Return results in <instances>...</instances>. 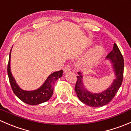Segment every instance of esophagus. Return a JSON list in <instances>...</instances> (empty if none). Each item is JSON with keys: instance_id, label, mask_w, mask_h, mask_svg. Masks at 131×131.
I'll return each mask as SVG.
<instances>
[{"instance_id": "obj_1", "label": "esophagus", "mask_w": 131, "mask_h": 131, "mask_svg": "<svg viewBox=\"0 0 131 131\" xmlns=\"http://www.w3.org/2000/svg\"><path fill=\"white\" fill-rule=\"evenodd\" d=\"M70 70H71V67L70 64H67V65L64 67V68H63V70H64V73H67V72H69Z\"/></svg>"}]
</instances>
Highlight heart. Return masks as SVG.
Returning a JSON list of instances; mask_svg holds the SVG:
<instances>
[{"label":"heart","mask_w":131,"mask_h":131,"mask_svg":"<svg viewBox=\"0 0 131 131\" xmlns=\"http://www.w3.org/2000/svg\"><path fill=\"white\" fill-rule=\"evenodd\" d=\"M104 53V50L101 46L91 49L89 53L79 63V66L83 68H89L94 67L100 62Z\"/></svg>","instance_id":"obj_1"}]
</instances>
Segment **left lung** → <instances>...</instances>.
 Returning a JSON list of instances; mask_svg holds the SVG:
<instances>
[{"label":"left lung","mask_w":131,"mask_h":131,"mask_svg":"<svg viewBox=\"0 0 131 131\" xmlns=\"http://www.w3.org/2000/svg\"><path fill=\"white\" fill-rule=\"evenodd\" d=\"M106 59L112 63L115 79L108 89L100 93H92L87 90L83 84L82 73L78 72L79 75L77 77V80L75 87V92L80 101L88 106L100 107L107 105L113 100L122 85L124 61L121 51L115 43L113 45L112 51L107 55Z\"/></svg>","instance_id":"1"}]
</instances>
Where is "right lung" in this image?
Listing matches in <instances>:
<instances>
[{
  "label": "right lung",
  "mask_w": 131,
  "mask_h": 131,
  "mask_svg": "<svg viewBox=\"0 0 131 131\" xmlns=\"http://www.w3.org/2000/svg\"><path fill=\"white\" fill-rule=\"evenodd\" d=\"M10 52L9 53V59L7 65V74H8L9 82L13 92L16 96L21 100L23 102L30 105H36L48 101L53 94L54 85L59 78L61 77L63 71L60 70L51 73L47 77L43 85L39 89L34 91H27L23 90L17 84L15 79L13 77L10 67Z\"/></svg>",
  "instance_id": "1"
}]
</instances>
